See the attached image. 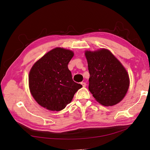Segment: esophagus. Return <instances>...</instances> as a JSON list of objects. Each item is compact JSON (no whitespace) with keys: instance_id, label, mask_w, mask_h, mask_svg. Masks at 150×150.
<instances>
[{"instance_id":"1","label":"esophagus","mask_w":150,"mask_h":150,"mask_svg":"<svg viewBox=\"0 0 150 150\" xmlns=\"http://www.w3.org/2000/svg\"><path fill=\"white\" fill-rule=\"evenodd\" d=\"M81 85L83 86V87H86V83H84V82H81Z\"/></svg>"}]
</instances>
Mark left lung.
Here are the masks:
<instances>
[{
    "label": "left lung",
    "instance_id": "1",
    "mask_svg": "<svg viewBox=\"0 0 150 150\" xmlns=\"http://www.w3.org/2000/svg\"><path fill=\"white\" fill-rule=\"evenodd\" d=\"M90 74L89 90L101 105H115L124 98L129 88V75L122 63L109 50L86 51Z\"/></svg>",
    "mask_w": 150,
    "mask_h": 150
}]
</instances>
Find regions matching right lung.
<instances>
[{"instance_id": "1", "label": "right lung", "mask_w": 150, "mask_h": 150, "mask_svg": "<svg viewBox=\"0 0 150 150\" xmlns=\"http://www.w3.org/2000/svg\"><path fill=\"white\" fill-rule=\"evenodd\" d=\"M72 51L57 47L37 61L31 67L28 83L37 103L50 111H59L72 101L82 85L73 81L68 69Z\"/></svg>"}]
</instances>
